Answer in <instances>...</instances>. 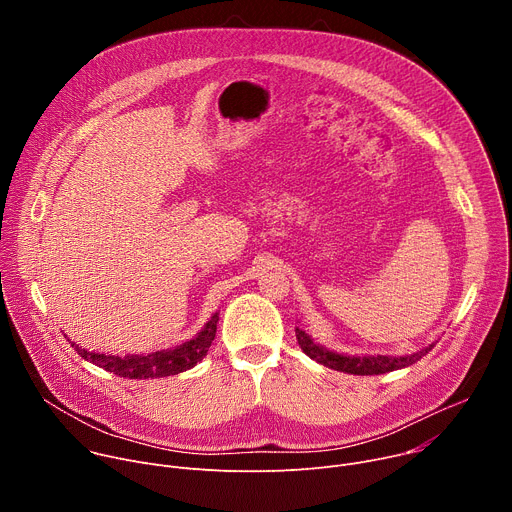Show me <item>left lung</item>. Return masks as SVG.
<instances>
[{"mask_svg":"<svg viewBox=\"0 0 512 512\" xmlns=\"http://www.w3.org/2000/svg\"><path fill=\"white\" fill-rule=\"evenodd\" d=\"M296 338L300 348L314 358L316 362L324 364L328 369L340 371V373H348V375H385L391 371H399L405 367H411L419 358H423L433 346H425L413 354H405V356H383V354H369V356H350V354H338L334 350L324 348L322 344H316L300 326L296 328Z\"/></svg>","mask_w":512,"mask_h":512,"instance_id":"obj_1","label":"left lung"}]
</instances>
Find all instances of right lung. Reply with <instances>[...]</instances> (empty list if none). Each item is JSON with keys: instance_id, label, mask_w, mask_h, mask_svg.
<instances>
[{"instance_id": "add662e5", "label": "right lung", "mask_w": 512, "mask_h": 512, "mask_svg": "<svg viewBox=\"0 0 512 512\" xmlns=\"http://www.w3.org/2000/svg\"><path fill=\"white\" fill-rule=\"evenodd\" d=\"M216 324H218V312L210 316V320L204 324V328L188 342H182L180 346H172L166 350H156L150 354H127V356H115V354H103V352H91L75 342H70L85 360L97 364V367L125 377V379H160L184 373L206 356L214 336H216Z\"/></svg>"}]
</instances>
